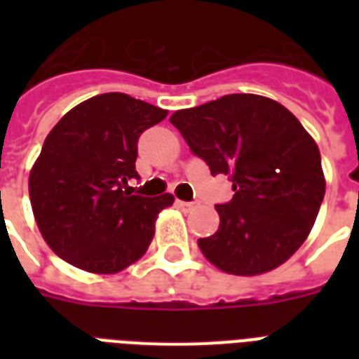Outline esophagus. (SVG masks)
I'll return each instance as SVG.
<instances>
[{"instance_id":"obj_1","label":"esophagus","mask_w":359,"mask_h":359,"mask_svg":"<svg viewBox=\"0 0 359 359\" xmlns=\"http://www.w3.org/2000/svg\"><path fill=\"white\" fill-rule=\"evenodd\" d=\"M177 207H179V208H182V210H194V208H197V203L177 201Z\"/></svg>"}]
</instances>
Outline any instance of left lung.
<instances>
[{
    "label": "left lung",
    "mask_w": 359,
    "mask_h": 359,
    "mask_svg": "<svg viewBox=\"0 0 359 359\" xmlns=\"http://www.w3.org/2000/svg\"><path fill=\"white\" fill-rule=\"evenodd\" d=\"M212 177L235 196L216 205L219 227L197 240L214 266L255 276L283 264L311 231L324 199L317 143L289 109L259 95H225L169 117Z\"/></svg>",
    "instance_id": "obj_1"
}]
</instances>
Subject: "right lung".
I'll use <instances>...</instances> for the list:
<instances>
[{
  "label": "right lung",
  "mask_w": 359,
  "mask_h": 359,
  "mask_svg": "<svg viewBox=\"0 0 359 359\" xmlns=\"http://www.w3.org/2000/svg\"><path fill=\"white\" fill-rule=\"evenodd\" d=\"M168 111L106 93L72 108L48 134L29 175L36 225L52 251L86 272L115 273L135 262L173 196L132 194L137 140Z\"/></svg>",
  "instance_id": "1"
}]
</instances>
